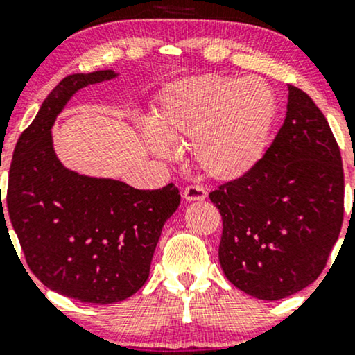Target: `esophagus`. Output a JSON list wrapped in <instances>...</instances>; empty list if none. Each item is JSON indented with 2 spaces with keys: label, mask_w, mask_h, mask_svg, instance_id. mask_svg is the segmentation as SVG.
<instances>
[{
  "label": "esophagus",
  "mask_w": 355,
  "mask_h": 355,
  "mask_svg": "<svg viewBox=\"0 0 355 355\" xmlns=\"http://www.w3.org/2000/svg\"><path fill=\"white\" fill-rule=\"evenodd\" d=\"M183 198L187 202H200L207 198V190L202 185H189L183 190Z\"/></svg>",
  "instance_id": "1"
}]
</instances>
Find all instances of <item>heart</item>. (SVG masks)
Returning <instances> with one entry per match:
<instances>
[{
	"mask_svg": "<svg viewBox=\"0 0 355 355\" xmlns=\"http://www.w3.org/2000/svg\"><path fill=\"white\" fill-rule=\"evenodd\" d=\"M272 89L257 78L207 75L166 89L152 118L150 146L170 157L193 144L198 168L215 180H235L254 168L275 120Z\"/></svg>",
	"mask_w": 355,
	"mask_h": 355,
	"instance_id": "1",
	"label": "heart"
}]
</instances>
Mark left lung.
<instances>
[{
  "instance_id": "left-lung-1",
  "label": "left lung",
  "mask_w": 355,
  "mask_h": 355,
  "mask_svg": "<svg viewBox=\"0 0 355 355\" xmlns=\"http://www.w3.org/2000/svg\"><path fill=\"white\" fill-rule=\"evenodd\" d=\"M210 200L223 222L220 266L240 291L279 300L322 274L344 220V170L331 126L307 93L288 85L272 145Z\"/></svg>"
}]
</instances>
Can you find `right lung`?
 <instances>
[{
  "label": "right lung",
  "instance_id": "obj_1",
  "mask_svg": "<svg viewBox=\"0 0 355 355\" xmlns=\"http://www.w3.org/2000/svg\"><path fill=\"white\" fill-rule=\"evenodd\" d=\"M115 76L112 70L76 73L53 88L18 138L5 200L36 279L85 304H115L144 287L162 229L180 205L173 183L137 190L71 172L56 157L51 126L67 101Z\"/></svg>",
  "mask_w": 355,
  "mask_h": 355
}]
</instances>
